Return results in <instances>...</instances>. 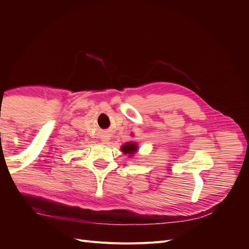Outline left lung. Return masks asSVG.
<instances>
[{
    "label": "left lung",
    "mask_w": 249,
    "mask_h": 249,
    "mask_svg": "<svg viewBox=\"0 0 249 249\" xmlns=\"http://www.w3.org/2000/svg\"><path fill=\"white\" fill-rule=\"evenodd\" d=\"M122 150L124 154H129V155L133 156V154L137 152V146H136V144H135V143L127 142L122 147Z\"/></svg>",
    "instance_id": "1"
}]
</instances>
